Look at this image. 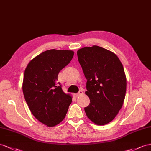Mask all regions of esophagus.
Returning a JSON list of instances; mask_svg holds the SVG:
<instances>
[{"label":"esophagus","instance_id":"1","mask_svg":"<svg viewBox=\"0 0 151 151\" xmlns=\"http://www.w3.org/2000/svg\"><path fill=\"white\" fill-rule=\"evenodd\" d=\"M83 91H80L78 93V94H76L75 95V96H76V97H78V96H80V95L83 94Z\"/></svg>","mask_w":151,"mask_h":151}]
</instances>
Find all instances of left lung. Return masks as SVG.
<instances>
[{"instance_id": "obj_1", "label": "left lung", "mask_w": 151, "mask_h": 151, "mask_svg": "<svg viewBox=\"0 0 151 151\" xmlns=\"http://www.w3.org/2000/svg\"><path fill=\"white\" fill-rule=\"evenodd\" d=\"M78 59L87 81L90 104L85 111L92 122L105 125L112 121L123 105L126 76L121 60L109 50L94 45L80 48Z\"/></svg>"}]
</instances>
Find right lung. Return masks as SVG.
<instances>
[{
	"label": "right lung",
	"mask_w": 151,
	"mask_h": 151,
	"mask_svg": "<svg viewBox=\"0 0 151 151\" xmlns=\"http://www.w3.org/2000/svg\"><path fill=\"white\" fill-rule=\"evenodd\" d=\"M73 55L72 50H46L30 60L25 69V99L32 115L46 126H55L63 121L72 102L71 95L64 92L57 81L59 73Z\"/></svg>",
	"instance_id": "1"
}]
</instances>
